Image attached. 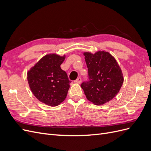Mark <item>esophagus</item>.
Wrapping results in <instances>:
<instances>
[{
  "mask_svg": "<svg viewBox=\"0 0 151 151\" xmlns=\"http://www.w3.org/2000/svg\"><path fill=\"white\" fill-rule=\"evenodd\" d=\"M75 83H77V84H81V77H78L76 81H75Z\"/></svg>",
  "mask_w": 151,
  "mask_h": 151,
  "instance_id": "34e87169",
  "label": "esophagus"
}]
</instances>
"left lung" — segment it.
Returning <instances> with one entry per match:
<instances>
[{
  "label": "left lung",
  "mask_w": 151,
  "mask_h": 151,
  "mask_svg": "<svg viewBox=\"0 0 151 151\" xmlns=\"http://www.w3.org/2000/svg\"><path fill=\"white\" fill-rule=\"evenodd\" d=\"M88 68L89 81L81 85L86 98L96 105H102L115 97L123 83L120 65L106 51L83 53Z\"/></svg>",
  "instance_id": "1"
}]
</instances>
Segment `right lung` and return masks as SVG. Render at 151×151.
<instances>
[{
  "instance_id": "add662e5",
  "label": "right lung",
  "mask_w": 151,
  "mask_h": 151,
  "mask_svg": "<svg viewBox=\"0 0 151 151\" xmlns=\"http://www.w3.org/2000/svg\"><path fill=\"white\" fill-rule=\"evenodd\" d=\"M65 58V55L47 54L27 72L32 93L48 106H57L67 97L71 81L60 67Z\"/></svg>"
}]
</instances>
